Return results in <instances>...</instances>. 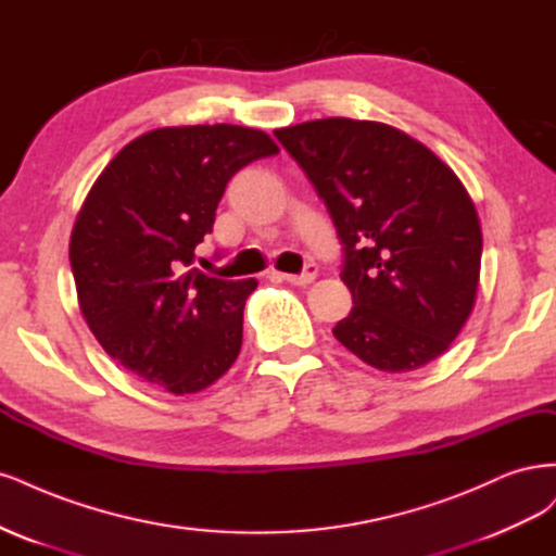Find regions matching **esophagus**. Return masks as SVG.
Instances as JSON below:
<instances>
[{
	"label": "esophagus",
	"mask_w": 556,
	"mask_h": 556,
	"mask_svg": "<svg viewBox=\"0 0 556 556\" xmlns=\"http://www.w3.org/2000/svg\"><path fill=\"white\" fill-rule=\"evenodd\" d=\"M316 275H318V265L316 263H307V267H304V273H300V275H279V277L283 281L293 283V286H307V283H312L316 279Z\"/></svg>",
	"instance_id": "1"
}]
</instances>
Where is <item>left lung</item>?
I'll return each mask as SVG.
<instances>
[{
	"instance_id": "left-lung-1",
	"label": "left lung",
	"mask_w": 556,
	"mask_h": 556,
	"mask_svg": "<svg viewBox=\"0 0 556 556\" xmlns=\"http://www.w3.org/2000/svg\"><path fill=\"white\" fill-rule=\"evenodd\" d=\"M275 136L344 244L353 309L334 337L381 371L437 361L467 324L480 279V222L459 177L383 122L328 117Z\"/></svg>"
}]
</instances>
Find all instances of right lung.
<instances>
[{
	"label": "right lung",
	"instance_id": "right-lung-1",
	"mask_svg": "<svg viewBox=\"0 0 556 556\" xmlns=\"http://www.w3.org/2000/svg\"><path fill=\"white\" fill-rule=\"evenodd\" d=\"M277 152L261 129L164 127L124 146L89 189L68 244L80 312L103 351L150 386L191 395L236 363L258 281L189 265L230 177Z\"/></svg>",
	"mask_w": 556,
	"mask_h": 556
}]
</instances>
